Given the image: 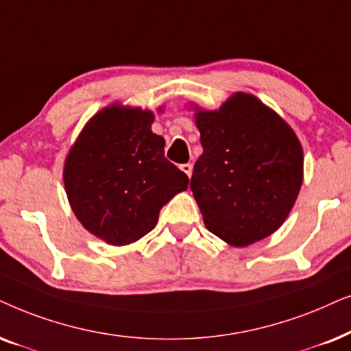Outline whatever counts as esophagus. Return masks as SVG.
I'll return each mask as SVG.
<instances>
[{"instance_id":"esophagus-1","label":"esophagus","mask_w":351,"mask_h":351,"mask_svg":"<svg viewBox=\"0 0 351 351\" xmlns=\"http://www.w3.org/2000/svg\"><path fill=\"white\" fill-rule=\"evenodd\" d=\"M180 168H181V170H183L188 176L193 175V163H183V165H180Z\"/></svg>"}]
</instances>
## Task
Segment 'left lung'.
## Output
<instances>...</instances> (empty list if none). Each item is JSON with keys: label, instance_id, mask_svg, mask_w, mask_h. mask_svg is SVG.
I'll return each instance as SVG.
<instances>
[{"label": "left lung", "instance_id": "1", "mask_svg": "<svg viewBox=\"0 0 351 351\" xmlns=\"http://www.w3.org/2000/svg\"><path fill=\"white\" fill-rule=\"evenodd\" d=\"M204 152L191 191L210 232L234 247L273 234L302 186L295 133L256 97L237 93L215 112H197Z\"/></svg>", "mask_w": 351, "mask_h": 351}]
</instances>
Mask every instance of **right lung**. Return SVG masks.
<instances>
[{
  "label": "right lung",
  "instance_id": "add662e5",
  "mask_svg": "<svg viewBox=\"0 0 351 351\" xmlns=\"http://www.w3.org/2000/svg\"><path fill=\"white\" fill-rule=\"evenodd\" d=\"M154 115L107 107L93 117L65 160L64 184L73 213L93 234L127 245L156 228L160 208L189 178L165 157Z\"/></svg>",
  "mask_w": 351,
  "mask_h": 351
}]
</instances>
